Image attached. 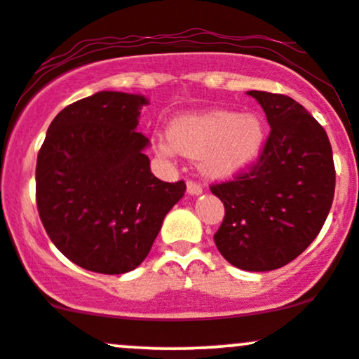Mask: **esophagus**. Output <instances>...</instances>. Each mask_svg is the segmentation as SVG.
Here are the masks:
<instances>
[{
	"label": "esophagus",
	"mask_w": 359,
	"mask_h": 359,
	"mask_svg": "<svg viewBox=\"0 0 359 359\" xmlns=\"http://www.w3.org/2000/svg\"><path fill=\"white\" fill-rule=\"evenodd\" d=\"M187 194H191V196H201L203 194V187H201L197 182H192V180H189L187 182Z\"/></svg>",
	"instance_id": "esophagus-1"
}]
</instances>
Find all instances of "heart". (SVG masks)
<instances>
[{
    "label": "heart",
    "instance_id": "1",
    "mask_svg": "<svg viewBox=\"0 0 359 359\" xmlns=\"http://www.w3.org/2000/svg\"><path fill=\"white\" fill-rule=\"evenodd\" d=\"M263 143L265 125L258 114L211 109L175 118L158 150L165 156H199L205 175L224 179L253 163Z\"/></svg>",
    "mask_w": 359,
    "mask_h": 359
}]
</instances>
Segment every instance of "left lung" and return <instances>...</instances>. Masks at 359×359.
<instances>
[{"instance_id":"obj_1","label":"left lung","mask_w":359,"mask_h":359,"mask_svg":"<svg viewBox=\"0 0 359 359\" xmlns=\"http://www.w3.org/2000/svg\"><path fill=\"white\" fill-rule=\"evenodd\" d=\"M246 94L259 102L271 131L257 165L211 187L226 211L214 243L236 269L270 271L316 240L331 209L336 172L327 133L304 106L283 94Z\"/></svg>"}]
</instances>
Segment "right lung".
Returning <instances> with one entry per match:
<instances>
[{"label":"right lung","instance_id":"1","mask_svg":"<svg viewBox=\"0 0 359 359\" xmlns=\"http://www.w3.org/2000/svg\"><path fill=\"white\" fill-rule=\"evenodd\" d=\"M148 100L100 90L53 118L36 158V205L53 245L96 273L135 270L185 184L151 174L138 133Z\"/></svg>","mask_w":359,"mask_h":359}]
</instances>
